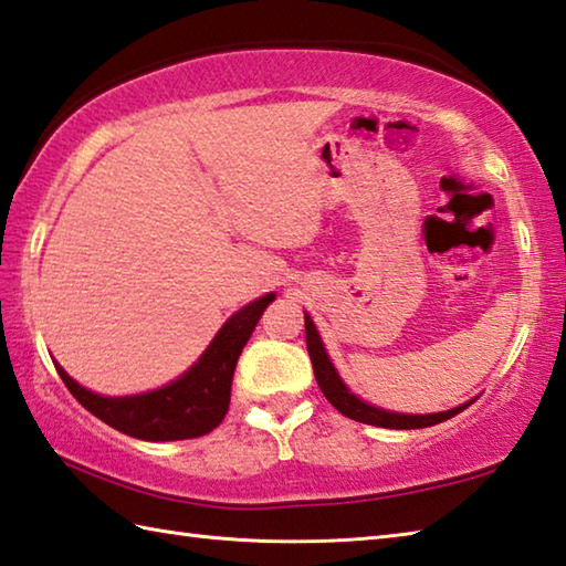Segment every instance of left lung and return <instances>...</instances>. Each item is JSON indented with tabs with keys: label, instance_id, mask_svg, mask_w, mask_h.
I'll list each match as a JSON object with an SVG mask.
<instances>
[{
	"label": "left lung",
	"instance_id": "left-lung-1",
	"mask_svg": "<svg viewBox=\"0 0 566 566\" xmlns=\"http://www.w3.org/2000/svg\"><path fill=\"white\" fill-rule=\"evenodd\" d=\"M304 326H306V352H310L312 366H314V376L316 384L322 388V394L326 396L328 403H332L338 413L358 420V423L366 426H378V428H396V430H413V428H428L436 423H443V420L458 416L460 410H465L470 403H462L453 410H446V413H428V416H406V413H388V410L374 408L364 403L361 398H356L352 390L344 386L342 378H338L336 368L328 361V356L324 352L322 338L316 334V326L310 316H304Z\"/></svg>",
	"mask_w": 566,
	"mask_h": 566
}]
</instances>
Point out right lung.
<instances>
[{
	"label": "right lung",
	"instance_id": "1",
	"mask_svg": "<svg viewBox=\"0 0 566 566\" xmlns=\"http://www.w3.org/2000/svg\"><path fill=\"white\" fill-rule=\"evenodd\" d=\"M274 294L244 306L212 338L208 352L200 356L188 374L166 388L143 396L106 398L78 386L59 364L56 371L81 406L91 410L106 426L140 440H188L208 436L222 423L230 408L232 374L244 344L250 342L256 322Z\"/></svg>",
	"mask_w": 566,
	"mask_h": 566
}]
</instances>
